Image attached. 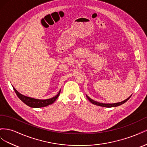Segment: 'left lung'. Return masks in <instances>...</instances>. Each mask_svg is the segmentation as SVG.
Returning <instances> with one entry per match:
<instances>
[{"instance_id": "8db88e82", "label": "left lung", "mask_w": 147, "mask_h": 147, "mask_svg": "<svg viewBox=\"0 0 147 147\" xmlns=\"http://www.w3.org/2000/svg\"><path fill=\"white\" fill-rule=\"evenodd\" d=\"M86 96V97L88 98V99L90 100L91 103L92 104H94L96 105H97V106H100V107H107V108H110V107H118L119 105H121L122 104H123L124 103H125V102L129 100V99L130 98V97H131L132 95H131L129 97H128L127 99H125L124 100L122 101V102H117V103H114V104H103V103H100V102H96L94 100H92V99H91L90 97L88 96L87 95Z\"/></svg>"}]
</instances>
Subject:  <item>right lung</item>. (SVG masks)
I'll return each mask as SVG.
<instances>
[{
  "label": "right lung",
  "mask_w": 147,
  "mask_h": 147,
  "mask_svg": "<svg viewBox=\"0 0 147 147\" xmlns=\"http://www.w3.org/2000/svg\"><path fill=\"white\" fill-rule=\"evenodd\" d=\"M13 90H14L15 93L16 94L17 96L19 97V99L23 102L25 104L28 105L30 107L32 108H41L44 107H47L49 105H51L54 103L56 101V100L57 99V97H59L60 94L61 90L59 91L58 94L55 97H52L50 99H34L32 98V97H29L28 96H24L21 93H20L13 86Z\"/></svg>",
  "instance_id": "obj_1"
}]
</instances>
